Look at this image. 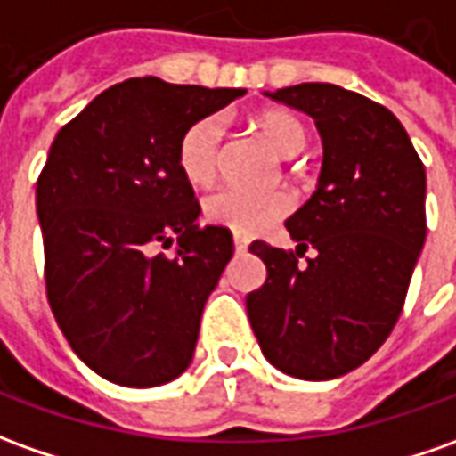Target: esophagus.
I'll list each match as a JSON object with an SVG mask.
<instances>
[{"instance_id": "1", "label": "esophagus", "mask_w": 456, "mask_h": 456, "mask_svg": "<svg viewBox=\"0 0 456 456\" xmlns=\"http://www.w3.org/2000/svg\"><path fill=\"white\" fill-rule=\"evenodd\" d=\"M233 246L238 253H243V250H248V240L243 235H233Z\"/></svg>"}]
</instances>
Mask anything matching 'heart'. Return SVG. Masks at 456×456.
<instances>
[{
    "label": "heart",
    "instance_id": "b5f03b06",
    "mask_svg": "<svg viewBox=\"0 0 456 456\" xmlns=\"http://www.w3.org/2000/svg\"><path fill=\"white\" fill-rule=\"evenodd\" d=\"M263 136L281 156L290 159L305 149V126L285 111H270L258 121ZM223 121L218 116L198 118L178 141V168L193 186H208L221 171ZM293 210V196L285 191L253 193L243 188H221L206 198L203 213L213 225H223L238 235H256Z\"/></svg>",
    "mask_w": 456,
    "mask_h": 456
}]
</instances>
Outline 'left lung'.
I'll return each instance as SVG.
<instances>
[{
	"label": "left lung",
	"mask_w": 456,
	"mask_h": 456,
	"mask_svg": "<svg viewBox=\"0 0 456 456\" xmlns=\"http://www.w3.org/2000/svg\"><path fill=\"white\" fill-rule=\"evenodd\" d=\"M305 111L322 136L318 191L285 221L295 250L250 243L268 278L248 293L270 365L332 379L378 353L400 318L425 246V166L390 109L335 84L268 94ZM307 247L315 259L300 266Z\"/></svg>",
	"instance_id": "8db88e82"
}]
</instances>
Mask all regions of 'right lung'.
I'll return each mask as SVG.
<instances>
[{
	"label": "right lung",
	"instance_id": "add662e5",
	"mask_svg": "<svg viewBox=\"0 0 456 456\" xmlns=\"http://www.w3.org/2000/svg\"><path fill=\"white\" fill-rule=\"evenodd\" d=\"M243 94L128 78L61 126L49 149L37 181L46 297L71 350L109 382L156 387L193 360L233 235L196 225L200 206L178 168V141ZM175 234L174 259L150 256Z\"/></svg>",
	"mask_w": 456,
	"mask_h": 456
}]
</instances>
